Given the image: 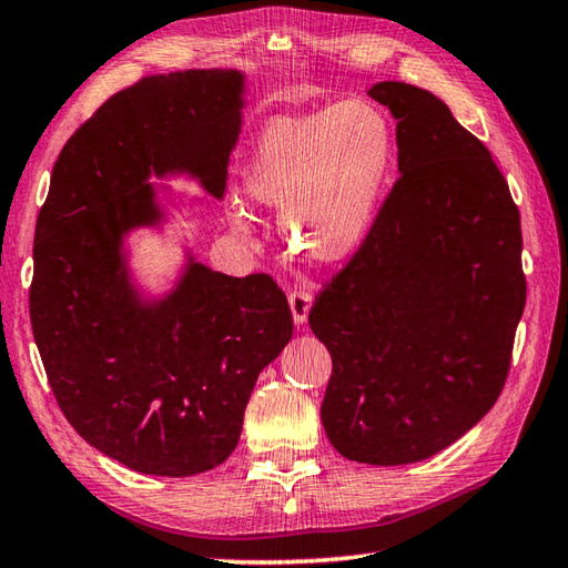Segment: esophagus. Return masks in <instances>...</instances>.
I'll list each match as a JSON object with an SVG mask.
<instances>
[{"instance_id":"34e87169","label":"esophagus","mask_w":568,"mask_h":568,"mask_svg":"<svg viewBox=\"0 0 568 568\" xmlns=\"http://www.w3.org/2000/svg\"><path fill=\"white\" fill-rule=\"evenodd\" d=\"M311 301H314V296H311L308 288L298 286L294 288L292 294H288V306H292V316H294V323H306L308 318V311H311Z\"/></svg>"}]
</instances>
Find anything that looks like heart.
Returning a JSON list of instances; mask_svg holds the SVG:
<instances>
[{"mask_svg":"<svg viewBox=\"0 0 568 568\" xmlns=\"http://www.w3.org/2000/svg\"><path fill=\"white\" fill-rule=\"evenodd\" d=\"M395 161V130L375 105H338L276 118L260 134L245 171L254 201L282 207L286 247L298 257L333 262L367 235ZM233 223L247 230L245 211Z\"/></svg>","mask_w":568,"mask_h":568,"instance_id":"1","label":"heart"}]
</instances>
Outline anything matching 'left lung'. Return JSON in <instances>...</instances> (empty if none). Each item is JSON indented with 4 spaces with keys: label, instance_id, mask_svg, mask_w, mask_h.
Here are the masks:
<instances>
[{
    "label": "left lung",
    "instance_id": "1",
    "mask_svg": "<svg viewBox=\"0 0 568 568\" xmlns=\"http://www.w3.org/2000/svg\"><path fill=\"white\" fill-rule=\"evenodd\" d=\"M397 120L399 179L308 323L333 373L323 429L369 466L432 458L500 397L527 282L505 176L446 102L407 83L367 90Z\"/></svg>",
    "mask_w": 568,
    "mask_h": 568
}]
</instances>
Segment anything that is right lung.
<instances>
[{"mask_svg": "<svg viewBox=\"0 0 568 568\" xmlns=\"http://www.w3.org/2000/svg\"><path fill=\"white\" fill-rule=\"evenodd\" d=\"M240 71H176L114 92L58 154L33 237L29 314L45 377L73 429L146 476L183 478L237 446L254 382L292 341L270 274L189 262L144 301L122 237L156 225L149 179L189 173L223 199L242 124Z\"/></svg>", "mask_w": 568, "mask_h": 568, "instance_id": "1", "label": "right lung"}]
</instances>
